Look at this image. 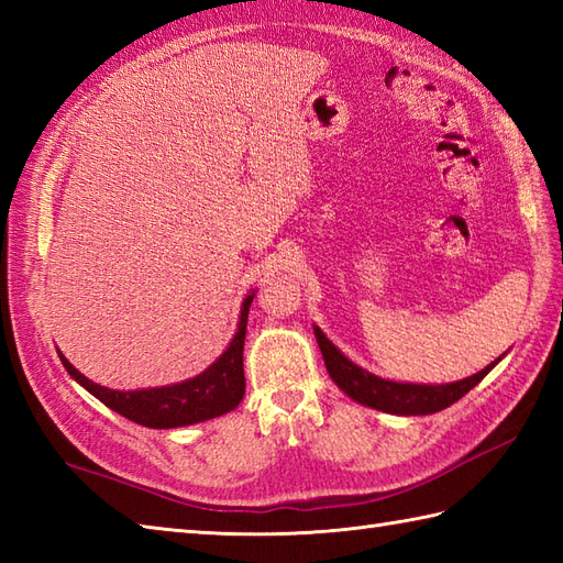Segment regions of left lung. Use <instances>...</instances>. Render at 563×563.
I'll return each instance as SVG.
<instances>
[{
  "label": "left lung",
  "mask_w": 563,
  "mask_h": 563,
  "mask_svg": "<svg viewBox=\"0 0 563 563\" xmlns=\"http://www.w3.org/2000/svg\"><path fill=\"white\" fill-rule=\"evenodd\" d=\"M314 336L324 355V365L329 369L331 379L336 382L339 389H343L349 397L363 406H373L377 411L397 413V416H426L448 409L450 404L462 399L466 391L474 389L479 382L492 373L494 365L500 361H494L486 365L482 373H476L466 379L450 382V385H409V382H391L382 379L373 373H367L361 365L351 363L336 345H333L324 331L314 327Z\"/></svg>",
  "instance_id": "obj_1"
}]
</instances>
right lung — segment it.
I'll use <instances>...</instances> for the list:
<instances>
[{
  "label": "right lung",
  "mask_w": 563,
  "mask_h": 563,
  "mask_svg": "<svg viewBox=\"0 0 563 563\" xmlns=\"http://www.w3.org/2000/svg\"><path fill=\"white\" fill-rule=\"evenodd\" d=\"M254 302V292L246 295L242 302V314L234 339L227 345V351L200 375L186 382H176L169 387H152V389H133L118 391L101 387L89 377H84L79 369L71 365L67 357L57 351L67 373L75 377L79 385L91 391L93 397L103 401L115 413L125 416L128 421L147 426V428H181L194 426L200 421H210L227 411H232L244 399V339H246V321L249 307Z\"/></svg>",
  "instance_id": "add662e5"
}]
</instances>
